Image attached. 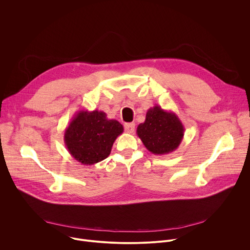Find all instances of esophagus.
Wrapping results in <instances>:
<instances>
[{"mask_svg":"<svg viewBox=\"0 0 250 250\" xmlns=\"http://www.w3.org/2000/svg\"><path fill=\"white\" fill-rule=\"evenodd\" d=\"M134 128H135V125L134 123H129V124H125V130L128 133H131L134 131Z\"/></svg>","mask_w":250,"mask_h":250,"instance_id":"34e87169","label":"esophagus"}]
</instances>
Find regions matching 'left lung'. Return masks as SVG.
Here are the masks:
<instances>
[{
	"label": "left lung",
	"instance_id": "obj_1",
	"mask_svg": "<svg viewBox=\"0 0 250 250\" xmlns=\"http://www.w3.org/2000/svg\"><path fill=\"white\" fill-rule=\"evenodd\" d=\"M184 125L178 116L159 105L150 108L136 134L148 151L155 155L171 153L179 147L184 137Z\"/></svg>",
	"mask_w": 250,
	"mask_h": 250
}]
</instances>
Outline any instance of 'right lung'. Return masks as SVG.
I'll return each instance as SVG.
<instances>
[{
  "instance_id": "1",
  "label": "right lung",
  "mask_w": 250,
  "mask_h": 250,
  "mask_svg": "<svg viewBox=\"0 0 250 250\" xmlns=\"http://www.w3.org/2000/svg\"><path fill=\"white\" fill-rule=\"evenodd\" d=\"M124 126L116 120H109L102 111H79L64 132L65 146L75 160L93 165L108 157Z\"/></svg>"
}]
</instances>
